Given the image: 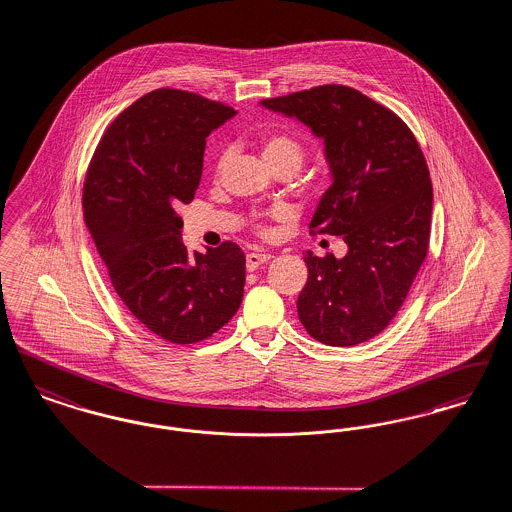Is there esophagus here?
Instances as JSON below:
<instances>
[{
    "label": "esophagus",
    "instance_id": "1",
    "mask_svg": "<svg viewBox=\"0 0 512 512\" xmlns=\"http://www.w3.org/2000/svg\"><path fill=\"white\" fill-rule=\"evenodd\" d=\"M269 260H271L269 252H250V254H246V269L254 271V269L260 268L262 264L269 262Z\"/></svg>",
    "mask_w": 512,
    "mask_h": 512
}]
</instances>
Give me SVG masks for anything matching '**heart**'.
<instances>
[{"label":"heart","mask_w":512,"mask_h":512,"mask_svg":"<svg viewBox=\"0 0 512 512\" xmlns=\"http://www.w3.org/2000/svg\"><path fill=\"white\" fill-rule=\"evenodd\" d=\"M260 148H262V154H264L266 162L275 171L289 169L293 173H296L302 167V163L306 160V152H308L304 138L293 131L291 127H285V125H273V127L266 129L260 135ZM225 165H227V154L221 152L217 156L216 167H214L216 177L223 173ZM252 227L260 237L271 235V227H269L268 221L262 219V217H256L252 221Z\"/></svg>","instance_id":"heart-1"}]
</instances>
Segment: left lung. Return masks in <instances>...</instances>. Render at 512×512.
Here are the masks:
<instances>
[{"label":"left lung","instance_id":"left-lung-1","mask_svg":"<svg viewBox=\"0 0 512 512\" xmlns=\"http://www.w3.org/2000/svg\"><path fill=\"white\" fill-rule=\"evenodd\" d=\"M322 136L333 185L312 217V235L343 237L349 252H308V281L296 300L300 323L329 347L379 335L422 268L431 229L428 163L403 119L343 84L262 100Z\"/></svg>","mask_w":512,"mask_h":512}]
</instances>
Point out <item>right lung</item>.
<instances>
[{
	"mask_svg": "<svg viewBox=\"0 0 512 512\" xmlns=\"http://www.w3.org/2000/svg\"><path fill=\"white\" fill-rule=\"evenodd\" d=\"M231 115L223 102L158 88L109 123L86 169L84 221L109 281L136 320L173 345L210 339L243 302L241 246L192 256L177 214L200 185L206 136Z\"/></svg>",
	"mask_w": 512,
	"mask_h": 512,
	"instance_id": "obj_1",
	"label": "right lung"
}]
</instances>
